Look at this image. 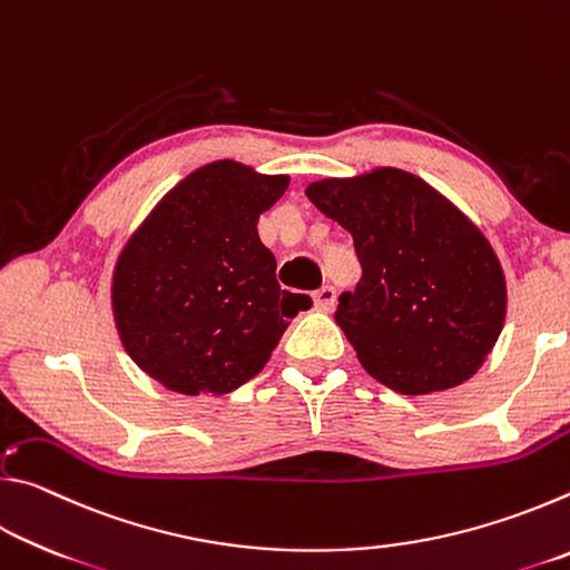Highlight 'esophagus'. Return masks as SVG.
Wrapping results in <instances>:
<instances>
[{
  "label": "esophagus",
  "mask_w": 570,
  "mask_h": 570,
  "mask_svg": "<svg viewBox=\"0 0 570 570\" xmlns=\"http://www.w3.org/2000/svg\"><path fill=\"white\" fill-rule=\"evenodd\" d=\"M334 304H336L334 286H322L320 292L314 294V308H316V312H332Z\"/></svg>",
  "instance_id": "esophagus-1"
}]
</instances>
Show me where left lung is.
Here are the masks:
<instances>
[{"label":"left lung","mask_w":570,"mask_h":570,"mask_svg":"<svg viewBox=\"0 0 570 570\" xmlns=\"http://www.w3.org/2000/svg\"><path fill=\"white\" fill-rule=\"evenodd\" d=\"M306 196L350 230L362 262L334 320L370 377L400 394L468 382L493 352L508 284L485 234L410 170L322 178Z\"/></svg>","instance_id":"8db88e82"}]
</instances>
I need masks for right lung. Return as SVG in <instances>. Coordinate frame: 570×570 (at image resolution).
Listing matches in <instances>:
<instances>
[{
    "label": "right lung",
    "mask_w": 570,
    "mask_h": 570,
    "mask_svg": "<svg viewBox=\"0 0 570 570\" xmlns=\"http://www.w3.org/2000/svg\"><path fill=\"white\" fill-rule=\"evenodd\" d=\"M288 180L230 158L206 163L125 240L110 282L115 330L166 390L234 392L264 370L288 320L312 304L282 292L256 228Z\"/></svg>",
    "instance_id": "add662e5"
}]
</instances>
